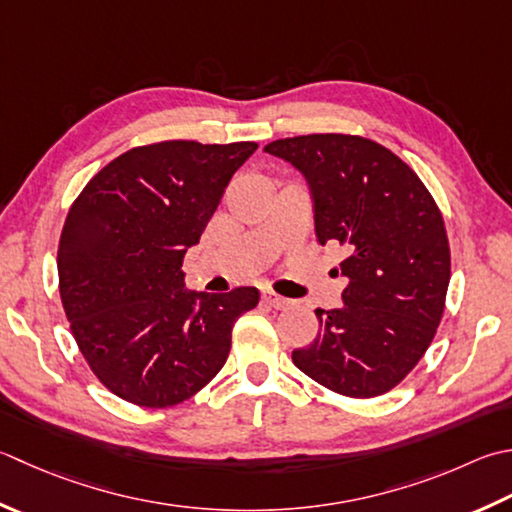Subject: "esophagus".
<instances>
[{
  "label": "esophagus",
  "instance_id": "esophagus-1",
  "mask_svg": "<svg viewBox=\"0 0 512 512\" xmlns=\"http://www.w3.org/2000/svg\"><path fill=\"white\" fill-rule=\"evenodd\" d=\"M262 302L266 306H270V308H277V310H282V308H286L290 304L286 297H279L275 293H268V290H264V293H262Z\"/></svg>",
  "mask_w": 512,
  "mask_h": 512
}]
</instances>
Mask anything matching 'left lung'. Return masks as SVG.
Instances as JSON below:
<instances>
[{"mask_svg":"<svg viewBox=\"0 0 512 512\" xmlns=\"http://www.w3.org/2000/svg\"><path fill=\"white\" fill-rule=\"evenodd\" d=\"M310 186L319 244L346 248L344 306L317 308L319 333L295 366L333 393H388L417 366L442 322L450 246L442 210L393 150L344 133L264 146Z\"/></svg>","mask_w":512,"mask_h":512,"instance_id":"1","label":"left lung"}]
</instances>
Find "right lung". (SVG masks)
I'll return each mask as SVG.
<instances>
[{"instance_id":"obj_1","label":"right lung","mask_w":512,"mask_h":512,"mask_svg":"<svg viewBox=\"0 0 512 512\" xmlns=\"http://www.w3.org/2000/svg\"><path fill=\"white\" fill-rule=\"evenodd\" d=\"M255 142L170 139L115 157L70 206L57 248L59 297L90 370L144 408L182 404L226 364L233 324L257 288L184 290L202 237Z\"/></svg>"}]
</instances>
